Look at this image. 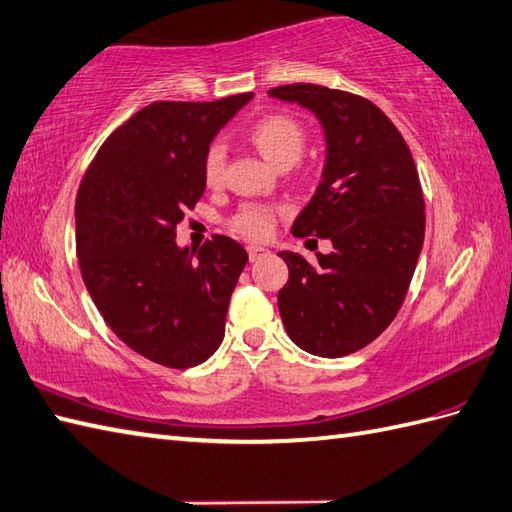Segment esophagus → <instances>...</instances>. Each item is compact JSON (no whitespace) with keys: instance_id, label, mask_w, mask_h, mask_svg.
Instances as JSON below:
<instances>
[{"instance_id":"esophagus-1","label":"esophagus","mask_w":512,"mask_h":512,"mask_svg":"<svg viewBox=\"0 0 512 512\" xmlns=\"http://www.w3.org/2000/svg\"><path fill=\"white\" fill-rule=\"evenodd\" d=\"M247 254H249V260H252V263H256V260H260V258H267L271 252H269L267 247L252 245V247H247Z\"/></svg>"}]
</instances>
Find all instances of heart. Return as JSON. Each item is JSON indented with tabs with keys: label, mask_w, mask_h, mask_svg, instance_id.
Wrapping results in <instances>:
<instances>
[{
	"label": "heart",
	"mask_w": 512,
	"mask_h": 512,
	"mask_svg": "<svg viewBox=\"0 0 512 512\" xmlns=\"http://www.w3.org/2000/svg\"><path fill=\"white\" fill-rule=\"evenodd\" d=\"M249 140H252L258 153L263 155L269 164H274L278 168L282 164H295L300 160L306 133L302 124L295 118L285 116V113H271V116L254 122V127L249 129ZM223 162L225 151L221 146H210L206 151V157H203V177H206L208 186H217L221 181ZM276 212V208L258 206V203H254V206H245L234 217L232 230L249 238V241H260V238H267L271 234Z\"/></svg>",
	"instance_id": "b5f03b06"
}]
</instances>
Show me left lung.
Listing matches in <instances>:
<instances>
[{"label":"left lung","mask_w":512,"mask_h":512,"mask_svg":"<svg viewBox=\"0 0 512 512\" xmlns=\"http://www.w3.org/2000/svg\"><path fill=\"white\" fill-rule=\"evenodd\" d=\"M271 98L309 109L322 124V181L293 236L333 243L311 265L289 267L278 309L293 344L317 357H344L374 342L399 313L425 238V201L403 135L370 100L322 85H282Z\"/></svg>","instance_id":"obj_1"}]
</instances>
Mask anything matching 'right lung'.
I'll use <instances>...</instances> for the list:
<instances>
[{"label": "right lung", "instance_id": "add662e5", "mask_svg": "<svg viewBox=\"0 0 512 512\" xmlns=\"http://www.w3.org/2000/svg\"><path fill=\"white\" fill-rule=\"evenodd\" d=\"M254 94L153 102L100 146L76 197V254L102 320L138 355L192 368L223 342L247 252L212 236L199 252L175 227L206 190L203 157Z\"/></svg>", "mask_w": 512, "mask_h": 512}]
</instances>
